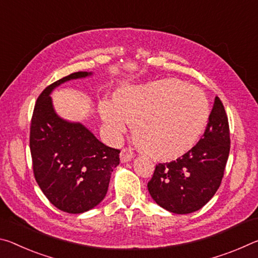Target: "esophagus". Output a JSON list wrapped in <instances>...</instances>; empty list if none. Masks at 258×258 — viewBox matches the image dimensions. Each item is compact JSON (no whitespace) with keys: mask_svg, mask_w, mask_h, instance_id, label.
Returning <instances> with one entry per match:
<instances>
[{"mask_svg":"<svg viewBox=\"0 0 258 258\" xmlns=\"http://www.w3.org/2000/svg\"><path fill=\"white\" fill-rule=\"evenodd\" d=\"M134 158V153H133V151L130 150V149H122V151H121V153H120V160H121V162H129V161H132V159Z\"/></svg>","mask_w":258,"mask_h":258,"instance_id":"esophagus-1","label":"esophagus"}]
</instances>
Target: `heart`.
<instances>
[{"label":"heart","instance_id":"1","mask_svg":"<svg viewBox=\"0 0 258 258\" xmlns=\"http://www.w3.org/2000/svg\"><path fill=\"white\" fill-rule=\"evenodd\" d=\"M99 114L107 134L120 141L133 124L137 145L157 159H170L188 150L204 132L209 117L204 92L177 80L126 84L115 101L104 99Z\"/></svg>","mask_w":258,"mask_h":258}]
</instances>
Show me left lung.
<instances>
[{
  "label": "left lung",
  "mask_w": 258,
  "mask_h": 258,
  "mask_svg": "<svg viewBox=\"0 0 258 258\" xmlns=\"http://www.w3.org/2000/svg\"><path fill=\"white\" fill-rule=\"evenodd\" d=\"M230 128L221 99L215 98L204 136L171 162L159 163L147 184L152 199L174 214L202 208L221 185L230 153Z\"/></svg>",
  "instance_id": "8db88e82"
}]
</instances>
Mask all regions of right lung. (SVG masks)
Listing matches in <instances>:
<instances>
[{
  "instance_id": "obj_1",
  "label": "right lung",
  "mask_w": 258,
  "mask_h": 258,
  "mask_svg": "<svg viewBox=\"0 0 258 258\" xmlns=\"http://www.w3.org/2000/svg\"><path fill=\"white\" fill-rule=\"evenodd\" d=\"M91 74L77 72L46 87L36 100L31 122L34 176L48 200L69 214H81L99 205L113 169L120 163L119 150L103 144L80 122L62 119L53 108L50 94L54 88Z\"/></svg>"
}]
</instances>
